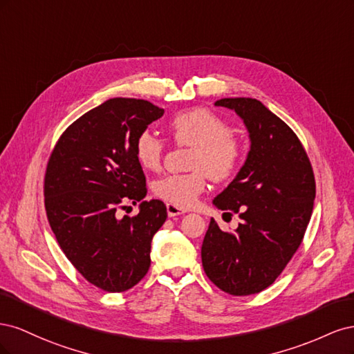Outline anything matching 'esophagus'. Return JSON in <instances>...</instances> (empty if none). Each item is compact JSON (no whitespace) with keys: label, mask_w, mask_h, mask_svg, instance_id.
Masks as SVG:
<instances>
[{"label":"esophagus","mask_w":354,"mask_h":354,"mask_svg":"<svg viewBox=\"0 0 354 354\" xmlns=\"http://www.w3.org/2000/svg\"><path fill=\"white\" fill-rule=\"evenodd\" d=\"M167 212H168V217H176V216H181V214H185L186 211L183 208H178L176 205H171V203H167Z\"/></svg>","instance_id":"esophagus-1"}]
</instances>
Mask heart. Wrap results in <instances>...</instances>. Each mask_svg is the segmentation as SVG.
<instances>
[{"label": "heart", "mask_w": 354, "mask_h": 354, "mask_svg": "<svg viewBox=\"0 0 354 354\" xmlns=\"http://www.w3.org/2000/svg\"><path fill=\"white\" fill-rule=\"evenodd\" d=\"M169 131L180 146H190L189 168L185 174H169L153 183V195L171 205L189 208L207 187L208 177L216 183H227L243 167L245 149L232 134V127L205 108L177 113L169 121ZM165 146L151 133L136 138L134 155L145 169L159 171Z\"/></svg>", "instance_id": "heart-1"}]
</instances>
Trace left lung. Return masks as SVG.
Here are the masks:
<instances>
[{"mask_svg": "<svg viewBox=\"0 0 354 354\" xmlns=\"http://www.w3.org/2000/svg\"><path fill=\"white\" fill-rule=\"evenodd\" d=\"M216 106L242 118L251 151L241 173L214 199L218 209L239 214V226L223 232L211 218L202 242V266L221 291L251 295L270 286L301 245L316 181L297 134L261 102L236 97L217 100Z\"/></svg>", "mask_w": 354, "mask_h": 354, "instance_id": "obj_1", "label": "left lung"}]
</instances>
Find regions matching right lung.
Masks as SVG:
<instances>
[{
  "instance_id": "add662e5",
  "label": "right lung",
  "mask_w": 354,
  "mask_h": 354,
  "mask_svg": "<svg viewBox=\"0 0 354 354\" xmlns=\"http://www.w3.org/2000/svg\"><path fill=\"white\" fill-rule=\"evenodd\" d=\"M164 109L147 100L116 97L72 122L48 158L44 205L68 260L91 285L124 292L151 267V242L167 220L162 201L140 203L118 218L125 202H140L146 177L134 155L136 138Z\"/></svg>"
}]
</instances>
